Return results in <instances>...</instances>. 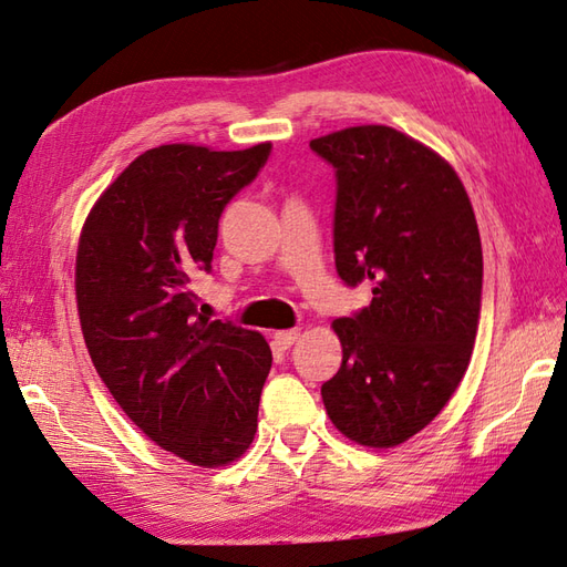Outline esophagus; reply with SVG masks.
Segmentation results:
<instances>
[{"instance_id": "1", "label": "esophagus", "mask_w": 567, "mask_h": 567, "mask_svg": "<svg viewBox=\"0 0 567 567\" xmlns=\"http://www.w3.org/2000/svg\"><path fill=\"white\" fill-rule=\"evenodd\" d=\"M298 337H300L298 330H281V332L274 334V342L279 344L281 349H291L298 342Z\"/></svg>"}]
</instances>
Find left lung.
Masks as SVG:
<instances>
[{
    "label": "left lung",
    "mask_w": 567,
    "mask_h": 567,
    "mask_svg": "<svg viewBox=\"0 0 567 567\" xmlns=\"http://www.w3.org/2000/svg\"><path fill=\"white\" fill-rule=\"evenodd\" d=\"M310 150L334 167L339 279L373 284L371 306L332 322L342 367L322 383V402L351 442L390 449L444 410L468 369L481 233L454 167L405 133L354 125Z\"/></svg>",
    "instance_id": "obj_1"
}]
</instances>
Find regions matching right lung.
<instances>
[{"label": "right lung", "instance_id": "add662e5", "mask_svg": "<svg viewBox=\"0 0 567 567\" xmlns=\"http://www.w3.org/2000/svg\"><path fill=\"white\" fill-rule=\"evenodd\" d=\"M269 153L271 143L147 150L80 235L74 291L96 373L145 436L204 468L249 449L271 349L255 330L200 316L188 284L210 271L223 210Z\"/></svg>", "mask_w": 567, "mask_h": 567}]
</instances>
